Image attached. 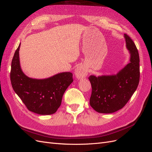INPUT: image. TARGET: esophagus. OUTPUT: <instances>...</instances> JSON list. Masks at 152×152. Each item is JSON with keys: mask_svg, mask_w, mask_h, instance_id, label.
Masks as SVG:
<instances>
[{"mask_svg": "<svg viewBox=\"0 0 152 152\" xmlns=\"http://www.w3.org/2000/svg\"><path fill=\"white\" fill-rule=\"evenodd\" d=\"M75 74L77 79H81L87 76L88 71L85 67L83 66H80L76 69Z\"/></svg>", "mask_w": 152, "mask_h": 152, "instance_id": "34e87169", "label": "esophagus"}]
</instances>
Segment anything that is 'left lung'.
<instances>
[{
  "label": "left lung",
  "mask_w": 152,
  "mask_h": 152,
  "mask_svg": "<svg viewBox=\"0 0 152 152\" xmlns=\"http://www.w3.org/2000/svg\"><path fill=\"white\" fill-rule=\"evenodd\" d=\"M126 46L131 54L130 63L116 75L89 76L92 85L90 104L101 113H112L125 106L140 82V57L137 48L126 34Z\"/></svg>",
  "instance_id": "1"
}]
</instances>
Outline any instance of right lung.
I'll list each match as a JSON object with an SVG mask.
<instances>
[{"instance_id":"right-lung-1","label":"right lung","mask_w":152,"mask_h":152,"mask_svg":"<svg viewBox=\"0 0 152 152\" xmlns=\"http://www.w3.org/2000/svg\"><path fill=\"white\" fill-rule=\"evenodd\" d=\"M20 44L11 62L12 88L29 111L42 115L55 113L61 105L65 91L73 81L72 74L61 72L43 80L28 77L20 67Z\"/></svg>"}]
</instances>
